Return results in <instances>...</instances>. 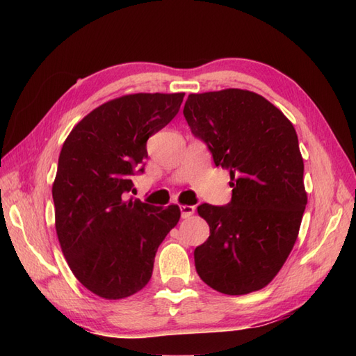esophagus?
Returning <instances> with one entry per match:
<instances>
[{
	"label": "esophagus",
	"mask_w": 356,
	"mask_h": 356,
	"mask_svg": "<svg viewBox=\"0 0 356 356\" xmlns=\"http://www.w3.org/2000/svg\"><path fill=\"white\" fill-rule=\"evenodd\" d=\"M194 211H195V208L191 207V205H182V207H180V214H182V218L191 217L194 214Z\"/></svg>",
	"instance_id": "34e87169"
}]
</instances>
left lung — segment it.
Wrapping results in <instances>:
<instances>
[{"instance_id":"8db88e82","label":"left lung","mask_w":356,"mask_h":356,"mask_svg":"<svg viewBox=\"0 0 356 356\" xmlns=\"http://www.w3.org/2000/svg\"><path fill=\"white\" fill-rule=\"evenodd\" d=\"M184 116L232 188L228 207L197 208L209 237L195 248V270L226 295L260 291L289 257L307 203L295 128L274 104L240 88L191 93Z\"/></svg>"}]
</instances>
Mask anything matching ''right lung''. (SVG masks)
<instances>
[{
    "instance_id": "add662e5",
    "label": "right lung",
    "mask_w": 356,
    "mask_h": 356,
    "mask_svg": "<svg viewBox=\"0 0 356 356\" xmlns=\"http://www.w3.org/2000/svg\"><path fill=\"white\" fill-rule=\"evenodd\" d=\"M185 93H136L105 102L73 127L51 186L55 226L81 284L105 300L139 292L154 257L180 218L166 208L127 199L143 172L147 140L177 115Z\"/></svg>"
}]
</instances>
